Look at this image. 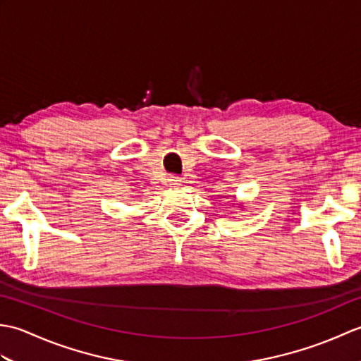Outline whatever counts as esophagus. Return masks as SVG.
I'll return each mask as SVG.
<instances>
[{"label":"esophagus","instance_id":"obj_1","mask_svg":"<svg viewBox=\"0 0 361 361\" xmlns=\"http://www.w3.org/2000/svg\"><path fill=\"white\" fill-rule=\"evenodd\" d=\"M169 183H171L172 188H180L181 186V178H180V176H171Z\"/></svg>","mask_w":361,"mask_h":361}]
</instances>
